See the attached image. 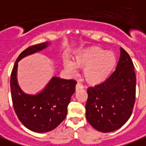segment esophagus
<instances>
[{"mask_svg":"<svg viewBox=\"0 0 146 146\" xmlns=\"http://www.w3.org/2000/svg\"><path fill=\"white\" fill-rule=\"evenodd\" d=\"M82 88H84V86H83L81 84H80V83H77V84H76V90L82 89Z\"/></svg>","mask_w":146,"mask_h":146,"instance_id":"esophagus-1","label":"esophagus"}]
</instances>
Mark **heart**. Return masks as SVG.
I'll return each instance as SVG.
<instances>
[{
    "mask_svg": "<svg viewBox=\"0 0 146 146\" xmlns=\"http://www.w3.org/2000/svg\"><path fill=\"white\" fill-rule=\"evenodd\" d=\"M117 58L113 52L92 46L79 52L74 61H66L65 67L74 73L76 67L84 68L83 76L90 84H99L108 78L115 68Z\"/></svg>",
    "mask_w": 146,
    "mask_h": 146,
    "instance_id": "b5f03b06",
    "label": "heart"
}]
</instances>
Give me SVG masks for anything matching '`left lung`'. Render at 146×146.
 I'll return each instance as SVG.
<instances>
[{
    "label": "left lung",
    "mask_w": 146,
    "mask_h": 146,
    "mask_svg": "<svg viewBox=\"0 0 146 146\" xmlns=\"http://www.w3.org/2000/svg\"><path fill=\"white\" fill-rule=\"evenodd\" d=\"M130 56L121 48L117 67L108 79L87 89L86 117L96 130L114 131L129 119L135 102L136 77Z\"/></svg>",
    "instance_id": "obj_1"
}]
</instances>
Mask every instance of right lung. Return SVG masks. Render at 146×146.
<instances>
[{"label": "right lung", "mask_w": 146, "mask_h": 146, "mask_svg": "<svg viewBox=\"0 0 146 146\" xmlns=\"http://www.w3.org/2000/svg\"><path fill=\"white\" fill-rule=\"evenodd\" d=\"M47 42L29 46L19 56L11 74V91L14 110L18 119L29 130L42 133L53 130L66 117L71 96L76 81L52 77L42 92L37 95L24 94L17 82L18 62L23 57L42 50Z\"/></svg>", "instance_id": "right-lung-1"}]
</instances>
